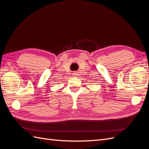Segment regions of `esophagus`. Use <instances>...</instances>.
I'll return each mask as SVG.
<instances>
[{"label":"esophagus","mask_w":149,"mask_h":149,"mask_svg":"<svg viewBox=\"0 0 149 149\" xmlns=\"http://www.w3.org/2000/svg\"><path fill=\"white\" fill-rule=\"evenodd\" d=\"M73 74L74 76H75V77H76V76H78V73H77V72H73Z\"/></svg>","instance_id":"esophagus-1"}]
</instances>
